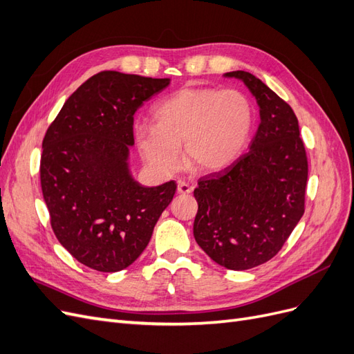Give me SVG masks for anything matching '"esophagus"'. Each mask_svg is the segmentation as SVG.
I'll use <instances>...</instances> for the list:
<instances>
[{
    "instance_id": "1",
    "label": "esophagus",
    "mask_w": 354,
    "mask_h": 354,
    "mask_svg": "<svg viewBox=\"0 0 354 354\" xmlns=\"http://www.w3.org/2000/svg\"><path fill=\"white\" fill-rule=\"evenodd\" d=\"M192 190H194V186L186 183V181H181L180 180L178 183H177V192H178V194H181V195H187V194H190Z\"/></svg>"
}]
</instances>
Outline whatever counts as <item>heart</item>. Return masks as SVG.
<instances>
[{"label": "heart", "mask_w": 354, "mask_h": 354, "mask_svg": "<svg viewBox=\"0 0 354 354\" xmlns=\"http://www.w3.org/2000/svg\"><path fill=\"white\" fill-rule=\"evenodd\" d=\"M155 125H140L137 138L146 160L160 171L178 165L185 145L189 167L217 173L239 158L254 127V104L239 90L186 87L156 104Z\"/></svg>", "instance_id": "b5f03b06"}]
</instances>
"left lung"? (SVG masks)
<instances>
[{
	"label": "left lung",
	"mask_w": 354,
	"mask_h": 354,
	"mask_svg": "<svg viewBox=\"0 0 354 354\" xmlns=\"http://www.w3.org/2000/svg\"><path fill=\"white\" fill-rule=\"evenodd\" d=\"M224 77L252 93L260 125L248 152L198 181L194 236L217 264L248 270L273 259L303 217L308 164L291 106L250 72Z\"/></svg>",
	"instance_id": "obj_1"
}]
</instances>
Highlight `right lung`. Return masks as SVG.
Instances as JSON below:
<instances>
[{
  "instance_id": "1",
  "label": "right lung",
  "mask_w": 354,
  "mask_h": 354,
  "mask_svg": "<svg viewBox=\"0 0 354 354\" xmlns=\"http://www.w3.org/2000/svg\"><path fill=\"white\" fill-rule=\"evenodd\" d=\"M169 78L103 71L63 104L42 140L41 189L59 242L84 266L113 273L133 264L176 194L128 168L134 113Z\"/></svg>"
}]
</instances>
